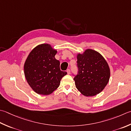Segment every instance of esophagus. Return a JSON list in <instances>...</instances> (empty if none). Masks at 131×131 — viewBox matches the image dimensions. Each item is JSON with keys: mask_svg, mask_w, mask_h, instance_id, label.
I'll return each instance as SVG.
<instances>
[{"mask_svg": "<svg viewBox=\"0 0 131 131\" xmlns=\"http://www.w3.org/2000/svg\"><path fill=\"white\" fill-rule=\"evenodd\" d=\"M66 71H67V73L68 74H70V69H67V70H66Z\"/></svg>", "mask_w": 131, "mask_h": 131, "instance_id": "obj_1", "label": "esophagus"}]
</instances>
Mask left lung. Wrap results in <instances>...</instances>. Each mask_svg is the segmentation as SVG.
Returning a JSON list of instances; mask_svg holds the SVG:
<instances>
[{
    "instance_id": "8db88e82",
    "label": "left lung",
    "mask_w": 131,
    "mask_h": 131,
    "mask_svg": "<svg viewBox=\"0 0 131 131\" xmlns=\"http://www.w3.org/2000/svg\"><path fill=\"white\" fill-rule=\"evenodd\" d=\"M78 73L74 80L77 89L86 96L101 93L108 83L110 70L108 63L101 54L87 49L77 56Z\"/></svg>"
}]
</instances>
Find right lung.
<instances>
[{"mask_svg":"<svg viewBox=\"0 0 131 131\" xmlns=\"http://www.w3.org/2000/svg\"><path fill=\"white\" fill-rule=\"evenodd\" d=\"M57 51L47 43L37 46L30 52L24 63L25 78L36 93L47 95L57 89L67 74L60 70L55 58Z\"/></svg>","mask_w":131,"mask_h":131,"instance_id":"obj_1","label":"right lung"}]
</instances>
